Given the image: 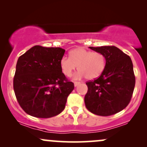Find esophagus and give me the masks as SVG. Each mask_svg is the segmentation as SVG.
I'll return each mask as SVG.
<instances>
[{"mask_svg": "<svg viewBox=\"0 0 147 147\" xmlns=\"http://www.w3.org/2000/svg\"><path fill=\"white\" fill-rule=\"evenodd\" d=\"M81 82H74V85H75V86H77L79 85V84H80Z\"/></svg>", "mask_w": 147, "mask_h": 147, "instance_id": "obj_1", "label": "esophagus"}]
</instances>
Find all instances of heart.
Segmentation results:
<instances>
[{
  "label": "heart",
  "instance_id": "obj_1",
  "mask_svg": "<svg viewBox=\"0 0 147 147\" xmlns=\"http://www.w3.org/2000/svg\"><path fill=\"white\" fill-rule=\"evenodd\" d=\"M79 72L75 79L86 77L94 79L99 77L106 67V57L99 52H92L83 48L73 49L70 52V57L63 56L60 60L62 72L66 77H70L77 68Z\"/></svg>",
  "mask_w": 147,
  "mask_h": 147
}]
</instances>
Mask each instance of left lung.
Masks as SVG:
<instances>
[{"label":"left lung","instance_id":"obj_1","mask_svg":"<svg viewBox=\"0 0 147 147\" xmlns=\"http://www.w3.org/2000/svg\"><path fill=\"white\" fill-rule=\"evenodd\" d=\"M89 48L105 56L106 67L99 78L86 83V107L97 115H112L125 109L131 101L136 84L132 61L115 46Z\"/></svg>","mask_w":147,"mask_h":147}]
</instances>
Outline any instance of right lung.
Returning a JSON list of instances; mask_svg holds the SVG:
<instances>
[{
	"instance_id": "add662e5",
	"label": "right lung",
	"mask_w": 147,
	"mask_h": 147,
	"mask_svg": "<svg viewBox=\"0 0 147 147\" xmlns=\"http://www.w3.org/2000/svg\"><path fill=\"white\" fill-rule=\"evenodd\" d=\"M65 50L35 45L19 57L14 90L21 107L33 117L49 118L65 109L74 89L62 72L60 60Z\"/></svg>"
}]
</instances>
